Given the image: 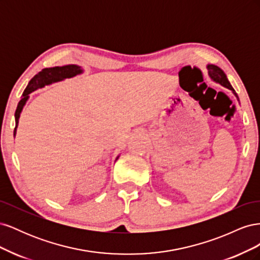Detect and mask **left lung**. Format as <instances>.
Returning <instances> with one entry per match:
<instances>
[{
  "instance_id": "left-lung-1",
  "label": "left lung",
  "mask_w": 260,
  "mask_h": 260,
  "mask_svg": "<svg viewBox=\"0 0 260 260\" xmlns=\"http://www.w3.org/2000/svg\"><path fill=\"white\" fill-rule=\"evenodd\" d=\"M207 69H208V75L212 80L223 85L224 88H228L229 90H231L234 93V95L238 98V94L235 93L234 89L232 88V85L230 84L229 80H228V78H226L225 74L223 73L222 69H220L218 66H215V65H208ZM238 101H239V98H238Z\"/></svg>"
}]
</instances>
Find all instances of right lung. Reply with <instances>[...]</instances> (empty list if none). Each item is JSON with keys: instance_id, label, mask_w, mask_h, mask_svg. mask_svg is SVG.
Listing matches in <instances>:
<instances>
[{"instance_id": "obj_1", "label": "right lung", "mask_w": 260, "mask_h": 260, "mask_svg": "<svg viewBox=\"0 0 260 260\" xmlns=\"http://www.w3.org/2000/svg\"><path fill=\"white\" fill-rule=\"evenodd\" d=\"M81 73H82L81 67L77 65H66L61 67L57 66V67H52V68H44L42 69V72L37 74L32 79L29 81L27 88L25 89V91H23L22 99L19 101L16 112H15V121H16V127H15V130H14V136L16 135V129L18 125L20 113L22 111L23 106H25L27 100L29 99V94L31 92L36 91L37 89L43 88L44 85L51 84L53 82L61 81L66 79V78H72Z\"/></svg>"}]
</instances>
